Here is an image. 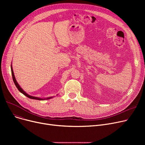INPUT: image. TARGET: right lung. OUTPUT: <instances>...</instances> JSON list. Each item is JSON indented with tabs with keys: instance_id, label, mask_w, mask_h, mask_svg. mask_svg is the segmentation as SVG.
<instances>
[{
	"instance_id": "obj_1",
	"label": "right lung",
	"mask_w": 145,
	"mask_h": 145,
	"mask_svg": "<svg viewBox=\"0 0 145 145\" xmlns=\"http://www.w3.org/2000/svg\"><path fill=\"white\" fill-rule=\"evenodd\" d=\"M11 71H12V78H13V80L14 82V83L15 86H16V88H18V89L19 90V91L20 92H21L22 94H24V95H25L26 96H27V97L32 99H35V100H39V101H42V100H48V99H52V97H53V96L51 97H46V98H40L39 97H35V96H30L29 95H28L26 92H25V91L22 89V88L20 86V85H19V83H18V82L16 80V78H15L14 74L13 71V68H12V65H11Z\"/></svg>"
}]
</instances>
